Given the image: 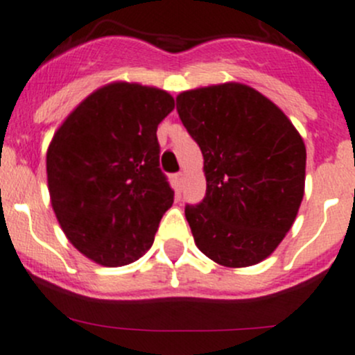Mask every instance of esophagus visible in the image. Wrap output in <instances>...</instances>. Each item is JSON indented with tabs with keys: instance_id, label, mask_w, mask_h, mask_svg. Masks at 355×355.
Instances as JSON below:
<instances>
[{
	"instance_id": "34e87169",
	"label": "esophagus",
	"mask_w": 355,
	"mask_h": 355,
	"mask_svg": "<svg viewBox=\"0 0 355 355\" xmlns=\"http://www.w3.org/2000/svg\"><path fill=\"white\" fill-rule=\"evenodd\" d=\"M174 179H176V186L179 189L182 188V182H184V174L182 173H179V174H176V176H174Z\"/></svg>"
}]
</instances>
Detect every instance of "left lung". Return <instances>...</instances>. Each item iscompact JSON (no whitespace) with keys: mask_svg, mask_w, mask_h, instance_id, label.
Here are the masks:
<instances>
[{"mask_svg":"<svg viewBox=\"0 0 355 355\" xmlns=\"http://www.w3.org/2000/svg\"><path fill=\"white\" fill-rule=\"evenodd\" d=\"M176 103L207 179L205 198L184 209L196 247L226 268L259 264L304 198V139L282 108L240 83L182 91Z\"/></svg>","mask_w":355,"mask_h":355,"instance_id":"8db88e82","label":"left lung"}]
</instances>
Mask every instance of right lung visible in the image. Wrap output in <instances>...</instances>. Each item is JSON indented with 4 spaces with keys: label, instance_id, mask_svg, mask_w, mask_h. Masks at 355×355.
<instances>
[{
    "label": "right lung",
    "instance_id": "right-lung-1",
    "mask_svg": "<svg viewBox=\"0 0 355 355\" xmlns=\"http://www.w3.org/2000/svg\"><path fill=\"white\" fill-rule=\"evenodd\" d=\"M173 110L167 91L117 80L80 101L48 146L55 216L67 240L96 264L138 261L173 205L157 139Z\"/></svg>",
    "mask_w": 355,
    "mask_h": 355
}]
</instances>
